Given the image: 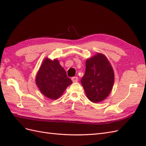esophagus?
<instances>
[{
    "instance_id": "esophagus-1",
    "label": "esophagus",
    "mask_w": 146,
    "mask_h": 146,
    "mask_svg": "<svg viewBox=\"0 0 146 146\" xmlns=\"http://www.w3.org/2000/svg\"><path fill=\"white\" fill-rule=\"evenodd\" d=\"M72 80L73 82H78V77H74L72 78Z\"/></svg>"
}]
</instances>
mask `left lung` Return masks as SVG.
<instances>
[{
	"instance_id": "1",
	"label": "left lung",
	"mask_w": 146,
	"mask_h": 146,
	"mask_svg": "<svg viewBox=\"0 0 146 146\" xmlns=\"http://www.w3.org/2000/svg\"><path fill=\"white\" fill-rule=\"evenodd\" d=\"M114 80L112 66L105 55L98 53L86 60L85 73L81 80L88 99L98 103L111 92Z\"/></svg>"
}]
</instances>
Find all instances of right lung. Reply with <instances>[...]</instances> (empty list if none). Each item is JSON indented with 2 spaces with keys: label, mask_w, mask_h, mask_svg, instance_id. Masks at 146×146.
I'll return each instance as SVG.
<instances>
[{
  "label": "right lung",
  "mask_w": 146,
  "mask_h": 146,
  "mask_svg": "<svg viewBox=\"0 0 146 146\" xmlns=\"http://www.w3.org/2000/svg\"><path fill=\"white\" fill-rule=\"evenodd\" d=\"M35 82L41 93L46 98L55 100L63 94L72 83L65 70L56 59L46 58L37 72Z\"/></svg>",
  "instance_id": "add662e5"
}]
</instances>
